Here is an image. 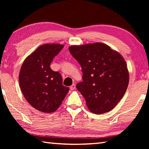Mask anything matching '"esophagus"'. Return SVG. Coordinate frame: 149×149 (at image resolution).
<instances>
[{
	"label": "esophagus",
	"instance_id": "obj_1",
	"mask_svg": "<svg viewBox=\"0 0 149 149\" xmlns=\"http://www.w3.org/2000/svg\"><path fill=\"white\" fill-rule=\"evenodd\" d=\"M70 88L71 90H74L75 89V84H73L72 85V86H71L70 87Z\"/></svg>",
	"mask_w": 149,
	"mask_h": 149
}]
</instances>
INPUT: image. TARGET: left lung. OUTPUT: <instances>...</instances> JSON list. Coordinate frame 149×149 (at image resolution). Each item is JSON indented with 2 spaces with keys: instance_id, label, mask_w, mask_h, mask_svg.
Wrapping results in <instances>:
<instances>
[{
  "instance_id": "8db88e82",
  "label": "left lung",
  "mask_w": 149,
  "mask_h": 149,
  "mask_svg": "<svg viewBox=\"0 0 149 149\" xmlns=\"http://www.w3.org/2000/svg\"><path fill=\"white\" fill-rule=\"evenodd\" d=\"M68 49L81 66L83 81L76 87L88 108L95 114L110 111L122 99L129 84L124 58L102 43L72 45Z\"/></svg>"
}]
</instances>
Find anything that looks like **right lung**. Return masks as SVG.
Wrapping results in <instances>:
<instances>
[{
    "label": "right lung",
    "mask_w": 149,
    "mask_h": 149,
    "mask_svg": "<svg viewBox=\"0 0 149 149\" xmlns=\"http://www.w3.org/2000/svg\"><path fill=\"white\" fill-rule=\"evenodd\" d=\"M63 47L61 44H43L28 56L21 66L19 84L22 92L27 102L41 112L56 111L69 91L68 87L63 85L61 74L50 67Z\"/></svg>",
    "instance_id": "1"
}]
</instances>
